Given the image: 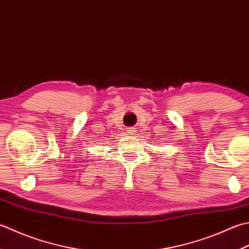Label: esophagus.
Masks as SVG:
<instances>
[{
  "instance_id": "obj_1",
  "label": "esophagus",
  "mask_w": 249,
  "mask_h": 249,
  "mask_svg": "<svg viewBox=\"0 0 249 249\" xmlns=\"http://www.w3.org/2000/svg\"><path fill=\"white\" fill-rule=\"evenodd\" d=\"M126 131H127L128 135H134L136 133V129L134 127H128L127 129H126Z\"/></svg>"
}]
</instances>
